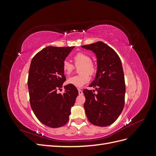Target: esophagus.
<instances>
[{
  "label": "esophagus",
  "instance_id": "obj_1",
  "mask_svg": "<svg viewBox=\"0 0 156 156\" xmlns=\"http://www.w3.org/2000/svg\"><path fill=\"white\" fill-rule=\"evenodd\" d=\"M78 92H79V95H83V90H81V89H78Z\"/></svg>",
  "mask_w": 156,
  "mask_h": 156
}]
</instances>
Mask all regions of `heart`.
<instances>
[{"label": "heart", "instance_id": "heart-1", "mask_svg": "<svg viewBox=\"0 0 156 156\" xmlns=\"http://www.w3.org/2000/svg\"><path fill=\"white\" fill-rule=\"evenodd\" d=\"M73 61L76 66L79 67V71L81 73L78 75H75L72 77L69 78L68 83L76 87H82L84 84L90 81V75H93L96 72V66L91 61L90 56L84 53H78L73 56ZM62 68L64 73L69 75L73 72L74 69V65L71 63L69 60H64L62 62Z\"/></svg>", "mask_w": 156, "mask_h": 156}]
</instances>
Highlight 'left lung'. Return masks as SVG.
Wrapping results in <instances>:
<instances>
[{
	"mask_svg": "<svg viewBox=\"0 0 156 156\" xmlns=\"http://www.w3.org/2000/svg\"><path fill=\"white\" fill-rule=\"evenodd\" d=\"M82 48L96 54L98 64L96 78L89 85L97 93L83 90L87 119L95 126H108L116 121L124 107L126 86L121 60L114 49L102 41Z\"/></svg>",
	"mask_w": 156,
	"mask_h": 156,
	"instance_id": "1",
	"label": "left lung"
}]
</instances>
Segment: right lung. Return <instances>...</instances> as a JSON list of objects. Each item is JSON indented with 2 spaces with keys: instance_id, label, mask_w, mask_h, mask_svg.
Segmentation results:
<instances>
[{
  "instance_id": "right-lung-1",
  "label": "right lung",
  "mask_w": 156,
  "mask_h": 156,
  "mask_svg": "<svg viewBox=\"0 0 156 156\" xmlns=\"http://www.w3.org/2000/svg\"><path fill=\"white\" fill-rule=\"evenodd\" d=\"M73 48L47 47L30 63L28 77L30 106L37 119L52 128L68 122L71 108L79 94L76 87L70 84L64 87V93L57 92L66 80L62 62Z\"/></svg>"
}]
</instances>
